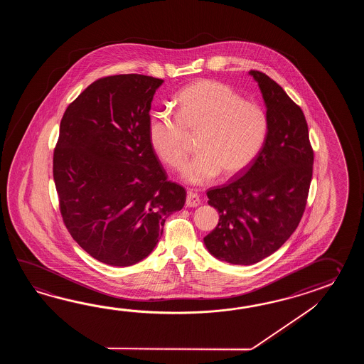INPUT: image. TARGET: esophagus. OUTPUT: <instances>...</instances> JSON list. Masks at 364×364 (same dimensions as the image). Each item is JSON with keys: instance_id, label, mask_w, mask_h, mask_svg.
Masks as SVG:
<instances>
[{"instance_id": "esophagus-1", "label": "esophagus", "mask_w": 364, "mask_h": 364, "mask_svg": "<svg viewBox=\"0 0 364 364\" xmlns=\"http://www.w3.org/2000/svg\"><path fill=\"white\" fill-rule=\"evenodd\" d=\"M200 196H199L198 193H193V191H188V193H187V198H186V205H187V207L193 208V207L200 205Z\"/></svg>"}]
</instances>
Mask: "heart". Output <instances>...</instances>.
Listing matches in <instances>:
<instances>
[{
    "instance_id": "obj_1",
    "label": "heart",
    "mask_w": 364,
    "mask_h": 364,
    "mask_svg": "<svg viewBox=\"0 0 364 364\" xmlns=\"http://www.w3.org/2000/svg\"><path fill=\"white\" fill-rule=\"evenodd\" d=\"M176 116L154 112L148 138L159 159L173 169L186 163L196 136L199 155L183 169L191 185H205L223 173L232 178L247 171L262 154L269 134V117L255 101L245 100L232 87L203 79L177 95Z\"/></svg>"
}]
</instances>
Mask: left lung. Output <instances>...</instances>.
<instances>
[{"mask_svg": "<svg viewBox=\"0 0 364 364\" xmlns=\"http://www.w3.org/2000/svg\"><path fill=\"white\" fill-rule=\"evenodd\" d=\"M263 93L269 134L254 164L228 185L209 188L220 213L204 237L212 255L238 265L255 264L277 251L301 223L309 198L314 149L302 109L273 79L251 70Z\"/></svg>", "mask_w": 364, "mask_h": 364, "instance_id": "obj_1", "label": "left lung"}]
</instances>
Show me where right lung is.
Wrapping results in <instances>:
<instances>
[{"instance_id": "1", "label": "right lung", "mask_w": 364, "mask_h": 364, "mask_svg": "<svg viewBox=\"0 0 364 364\" xmlns=\"http://www.w3.org/2000/svg\"><path fill=\"white\" fill-rule=\"evenodd\" d=\"M163 79L140 74L95 80L65 110L53 152L63 224L87 254L129 267L156 247L186 190L168 181L148 138Z\"/></svg>"}]
</instances>
